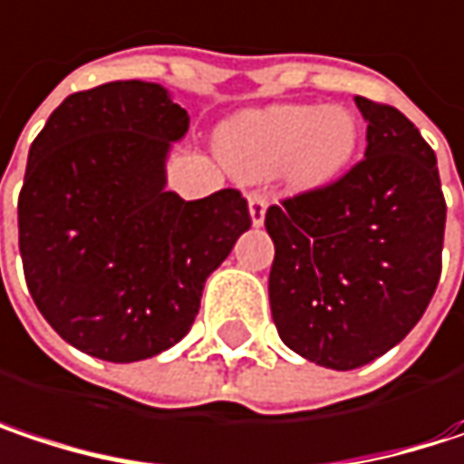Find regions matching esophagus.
<instances>
[{"label": "esophagus", "instance_id": "obj_1", "mask_svg": "<svg viewBox=\"0 0 464 464\" xmlns=\"http://www.w3.org/2000/svg\"><path fill=\"white\" fill-rule=\"evenodd\" d=\"M246 204H249V218H252V226L260 228L266 223V209H268V198L263 193H249L246 196Z\"/></svg>", "mask_w": 464, "mask_h": 464}]
</instances>
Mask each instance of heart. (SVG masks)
Instances as JSON below:
<instances>
[{
  "label": "heart",
  "mask_w": 464,
  "mask_h": 464,
  "mask_svg": "<svg viewBox=\"0 0 464 464\" xmlns=\"http://www.w3.org/2000/svg\"><path fill=\"white\" fill-rule=\"evenodd\" d=\"M360 121L341 104H271L244 110L218 131V152L236 177H279L295 190L333 185L354 160Z\"/></svg>",
  "instance_id": "obj_1"
}]
</instances>
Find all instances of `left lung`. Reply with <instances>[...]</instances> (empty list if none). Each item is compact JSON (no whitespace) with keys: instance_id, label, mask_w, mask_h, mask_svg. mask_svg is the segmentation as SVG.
<instances>
[{"instance_id":"left-lung-1","label":"left lung","mask_w":464,"mask_h":464,"mask_svg":"<svg viewBox=\"0 0 464 464\" xmlns=\"http://www.w3.org/2000/svg\"><path fill=\"white\" fill-rule=\"evenodd\" d=\"M365 158L338 182L268 207L279 338L309 362L352 371L401 343L438 279L446 201L435 152L395 107L354 96Z\"/></svg>"}]
</instances>
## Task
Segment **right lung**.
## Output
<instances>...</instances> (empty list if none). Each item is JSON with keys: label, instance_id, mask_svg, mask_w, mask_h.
I'll return each instance as SVG.
<instances>
[{"label": "right lung", "instance_id": "add662e5", "mask_svg": "<svg viewBox=\"0 0 464 464\" xmlns=\"http://www.w3.org/2000/svg\"><path fill=\"white\" fill-rule=\"evenodd\" d=\"M188 126L163 85L118 80L66 96L32 141L18 198L26 285L91 357L137 362L182 341L209 274L252 226L233 188L198 201L166 188Z\"/></svg>", "mask_w": 464, "mask_h": 464}]
</instances>
